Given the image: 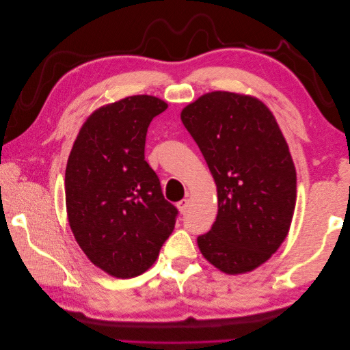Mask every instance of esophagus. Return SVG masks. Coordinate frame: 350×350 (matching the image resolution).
<instances>
[{
  "mask_svg": "<svg viewBox=\"0 0 350 350\" xmlns=\"http://www.w3.org/2000/svg\"><path fill=\"white\" fill-rule=\"evenodd\" d=\"M188 203H189V200H188V198H183L181 201H178V203H176V207H178V210H179V211H181V213H185L187 208H188Z\"/></svg>",
  "mask_w": 350,
  "mask_h": 350,
  "instance_id": "esophagus-1",
  "label": "esophagus"
}]
</instances>
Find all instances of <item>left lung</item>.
I'll list each match as a JSON object with an SVG mask.
<instances>
[{
	"label": "left lung",
	"instance_id": "obj_1",
	"mask_svg": "<svg viewBox=\"0 0 350 350\" xmlns=\"http://www.w3.org/2000/svg\"><path fill=\"white\" fill-rule=\"evenodd\" d=\"M181 120L217 187V217L197 238L204 258L228 274L266 262L288 235L296 203V171L269 108L256 98L211 92L189 103Z\"/></svg>",
	"mask_w": 350,
	"mask_h": 350
}]
</instances>
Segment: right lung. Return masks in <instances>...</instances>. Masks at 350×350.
Instances as JSON below:
<instances>
[{"instance_id":"right-lung-1","label":"right lung","mask_w":350,"mask_h":350,"mask_svg":"<svg viewBox=\"0 0 350 350\" xmlns=\"http://www.w3.org/2000/svg\"><path fill=\"white\" fill-rule=\"evenodd\" d=\"M167 105L137 94L94 111L68 156L70 228L88 258L113 278L140 276L172 234L178 208L144 159L147 129Z\"/></svg>"}]
</instances>
